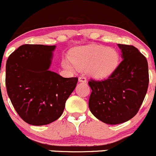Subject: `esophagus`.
Returning <instances> with one entry per match:
<instances>
[{"label": "esophagus", "mask_w": 156, "mask_h": 156, "mask_svg": "<svg viewBox=\"0 0 156 156\" xmlns=\"http://www.w3.org/2000/svg\"><path fill=\"white\" fill-rule=\"evenodd\" d=\"M78 81H79L80 82H83V83L87 82V79H86V78L84 76V75H81V76H80L79 78H78Z\"/></svg>", "instance_id": "esophagus-1"}]
</instances>
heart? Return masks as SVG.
I'll use <instances>...</instances> for the list:
<instances>
[{
  "label": "heart",
  "instance_id": "b5f03b06",
  "mask_svg": "<svg viewBox=\"0 0 156 156\" xmlns=\"http://www.w3.org/2000/svg\"><path fill=\"white\" fill-rule=\"evenodd\" d=\"M71 62L78 69H86L87 72L96 78L111 75L119 63L117 51L107 46L90 45L77 48L70 56ZM67 67L69 65L65 63Z\"/></svg>",
  "mask_w": 156,
  "mask_h": 156
}]
</instances>
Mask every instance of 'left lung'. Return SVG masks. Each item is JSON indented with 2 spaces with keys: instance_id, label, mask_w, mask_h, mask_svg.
<instances>
[{
  "instance_id": "1",
  "label": "left lung",
  "mask_w": 156,
  "mask_h": 156,
  "mask_svg": "<svg viewBox=\"0 0 156 156\" xmlns=\"http://www.w3.org/2000/svg\"><path fill=\"white\" fill-rule=\"evenodd\" d=\"M122 60L107 79L88 81V106L94 116L107 124L132 119L140 110L149 86L146 58L133 46L118 44Z\"/></svg>"
}]
</instances>
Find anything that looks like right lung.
<instances>
[{
    "label": "right lung",
    "mask_w": 156,
    "mask_h": 156,
    "mask_svg": "<svg viewBox=\"0 0 156 156\" xmlns=\"http://www.w3.org/2000/svg\"><path fill=\"white\" fill-rule=\"evenodd\" d=\"M55 46L26 44L8 57L6 87L23 120L43 126L58 119L76 87L78 78H63L49 71Z\"/></svg>",
    "instance_id": "right-lung-1"
}]
</instances>
